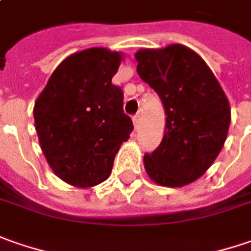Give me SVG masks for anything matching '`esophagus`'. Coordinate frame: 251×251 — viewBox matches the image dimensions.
<instances>
[{
    "instance_id": "esophagus-1",
    "label": "esophagus",
    "mask_w": 251,
    "mask_h": 251,
    "mask_svg": "<svg viewBox=\"0 0 251 251\" xmlns=\"http://www.w3.org/2000/svg\"><path fill=\"white\" fill-rule=\"evenodd\" d=\"M132 119H133L134 127L137 129V127H139V124H140V115H139V114H136V115H133V118H132Z\"/></svg>"
}]
</instances>
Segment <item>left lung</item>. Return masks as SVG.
<instances>
[{"label": "left lung", "instance_id": "1", "mask_svg": "<svg viewBox=\"0 0 251 251\" xmlns=\"http://www.w3.org/2000/svg\"><path fill=\"white\" fill-rule=\"evenodd\" d=\"M137 74L158 94L165 134L144 168L155 183L179 187L211 167L225 143L230 108L224 90L200 55L180 44L136 52Z\"/></svg>", "mask_w": 251, "mask_h": 251}]
</instances>
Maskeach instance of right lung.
<instances>
[{"mask_svg": "<svg viewBox=\"0 0 251 251\" xmlns=\"http://www.w3.org/2000/svg\"><path fill=\"white\" fill-rule=\"evenodd\" d=\"M122 56L89 48L62 61L34 104L40 146L58 177L90 187L109 176L133 122L124 112V91L112 84Z\"/></svg>", "mask_w": 251, "mask_h": 251, "instance_id": "1", "label": "right lung"}]
</instances>
